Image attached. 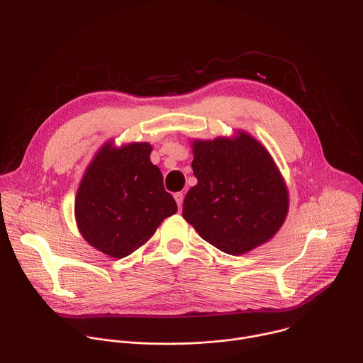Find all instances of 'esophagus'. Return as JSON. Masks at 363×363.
I'll list each match as a JSON object with an SVG mask.
<instances>
[{"instance_id": "34e87169", "label": "esophagus", "mask_w": 363, "mask_h": 363, "mask_svg": "<svg viewBox=\"0 0 363 363\" xmlns=\"http://www.w3.org/2000/svg\"><path fill=\"white\" fill-rule=\"evenodd\" d=\"M174 198H175V201H177V203H178V208L181 210V208H182V202H184V194H182V192H177V194L174 195Z\"/></svg>"}]
</instances>
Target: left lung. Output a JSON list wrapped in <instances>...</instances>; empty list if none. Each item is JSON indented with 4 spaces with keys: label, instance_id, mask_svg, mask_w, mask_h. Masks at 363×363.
Wrapping results in <instances>:
<instances>
[{
    "label": "left lung",
    "instance_id": "obj_1",
    "mask_svg": "<svg viewBox=\"0 0 363 363\" xmlns=\"http://www.w3.org/2000/svg\"><path fill=\"white\" fill-rule=\"evenodd\" d=\"M198 184L182 217L202 240L241 255L270 241L289 213L286 181L264 145L244 130L191 142Z\"/></svg>",
    "mask_w": 363,
    "mask_h": 363
}]
</instances>
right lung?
<instances>
[{"instance_id":"1","label":"right lung","mask_w":363,"mask_h":363,"mask_svg":"<svg viewBox=\"0 0 363 363\" xmlns=\"http://www.w3.org/2000/svg\"><path fill=\"white\" fill-rule=\"evenodd\" d=\"M152 145L103 143L80 181L74 217L82 237L112 258L142 247L178 211L164 188L161 169L150 162Z\"/></svg>"}]
</instances>
